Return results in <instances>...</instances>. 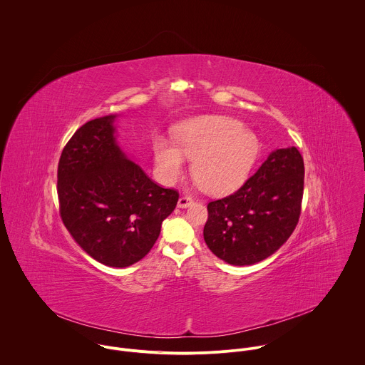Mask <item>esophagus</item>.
I'll use <instances>...</instances> for the list:
<instances>
[{"label":"esophagus","mask_w":365,"mask_h":365,"mask_svg":"<svg viewBox=\"0 0 365 365\" xmlns=\"http://www.w3.org/2000/svg\"><path fill=\"white\" fill-rule=\"evenodd\" d=\"M194 202V200L191 197H180L178 200V208H187Z\"/></svg>","instance_id":"esophagus-1"}]
</instances>
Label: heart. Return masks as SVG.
Here are the masks:
<instances>
[{
	"instance_id": "b5f03b06",
	"label": "heart",
	"mask_w": 365,
	"mask_h": 365,
	"mask_svg": "<svg viewBox=\"0 0 365 365\" xmlns=\"http://www.w3.org/2000/svg\"><path fill=\"white\" fill-rule=\"evenodd\" d=\"M175 145L163 137L154 140L155 163L164 180L171 181L184 168V158L192 160V177L210 194L238 188L252 170L260 143L257 135L230 118H198L174 130Z\"/></svg>"
}]
</instances>
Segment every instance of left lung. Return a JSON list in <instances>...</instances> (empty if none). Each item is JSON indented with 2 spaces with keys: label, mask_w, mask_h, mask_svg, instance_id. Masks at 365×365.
Here are the masks:
<instances>
[{
  "label": "left lung",
  "mask_w": 365,
  "mask_h": 365,
  "mask_svg": "<svg viewBox=\"0 0 365 365\" xmlns=\"http://www.w3.org/2000/svg\"><path fill=\"white\" fill-rule=\"evenodd\" d=\"M304 163L296 147L273 151L234 194L208 202L204 240L230 264H253L293 234L302 212Z\"/></svg>",
  "instance_id": "obj_1"
}]
</instances>
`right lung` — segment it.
<instances>
[{"label":"right lung","instance_id":"obj_1","mask_svg":"<svg viewBox=\"0 0 365 365\" xmlns=\"http://www.w3.org/2000/svg\"><path fill=\"white\" fill-rule=\"evenodd\" d=\"M115 119L99 118L75 131L59 158L56 190L61 220L78 245L106 266L125 267L150 252L180 194L124 155Z\"/></svg>","mask_w":365,"mask_h":365}]
</instances>
